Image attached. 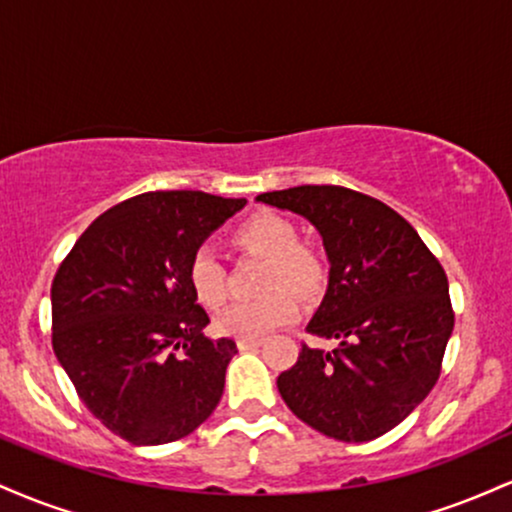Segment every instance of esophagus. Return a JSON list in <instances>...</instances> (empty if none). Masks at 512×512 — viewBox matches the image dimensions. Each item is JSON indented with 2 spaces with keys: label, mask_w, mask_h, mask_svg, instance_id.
Segmentation results:
<instances>
[{
  "label": "esophagus",
  "mask_w": 512,
  "mask_h": 512,
  "mask_svg": "<svg viewBox=\"0 0 512 512\" xmlns=\"http://www.w3.org/2000/svg\"><path fill=\"white\" fill-rule=\"evenodd\" d=\"M257 346H262V339H238V349L240 351L257 349Z\"/></svg>",
  "instance_id": "esophagus-1"
}]
</instances>
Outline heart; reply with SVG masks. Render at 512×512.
I'll return each instance as SVG.
<instances>
[{"instance_id":"1","label":"heart","mask_w":512,"mask_h":512,"mask_svg":"<svg viewBox=\"0 0 512 512\" xmlns=\"http://www.w3.org/2000/svg\"><path fill=\"white\" fill-rule=\"evenodd\" d=\"M236 243L252 252L269 257L264 286L272 289L255 301H238L226 305L216 315L214 327L219 334L238 339H260L276 327L286 325L298 315V296L310 298L322 291L327 269L322 257L310 248H303L296 226L272 211L252 214L236 228ZM187 286L192 296L207 308H216L226 298V269L211 245H199L187 260Z\"/></svg>"}]
</instances>
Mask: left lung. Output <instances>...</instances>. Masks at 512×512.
Listing matches in <instances>:
<instances>
[{"label":"left lung","instance_id":"1","mask_svg":"<svg viewBox=\"0 0 512 512\" xmlns=\"http://www.w3.org/2000/svg\"><path fill=\"white\" fill-rule=\"evenodd\" d=\"M317 228L330 284L308 322L337 349L303 344L276 378L279 395L315 431L366 443L402 424L436 385L455 325L448 276L419 233L380 199L339 185L264 192Z\"/></svg>","mask_w":512,"mask_h":512}]
</instances>
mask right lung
Here are the masks:
<instances>
[{
  "instance_id": "right-lung-1",
  "label": "right lung",
  "mask_w": 512,
  "mask_h": 512,
  "mask_svg": "<svg viewBox=\"0 0 512 512\" xmlns=\"http://www.w3.org/2000/svg\"><path fill=\"white\" fill-rule=\"evenodd\" d=\"M245 207L195 190L144 192L81 233L52 279V349L88 411L132 445L190 436L223 395L233 339L209 315L187 260Z\"/></svg>"
}]
</instances>
